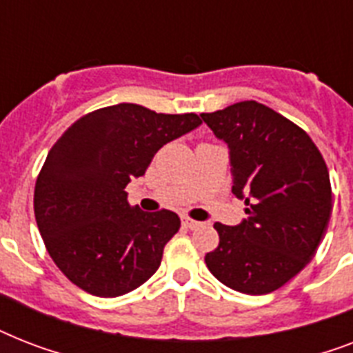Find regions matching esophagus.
Listing matches in <instances>:
<instances>
[{
	"label": "esophagus",
	"mask_w": 353,
	"mask_h": 353,
	"mask_svg": "<svg viewBox=\"0 0 353 353\" xmlns=\"http://www.w3.org/2000/svg\"><path fill=\"white\" fill-rule=\"evenodd\" d=\"M181 221H183V225L187 227V229H198V227L201 225V223H199V221L190 220V218H187V216H183Z\"/></svg>",
	"instance_id": "esophagus-1"
}]
</instances>
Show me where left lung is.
I'll list each match as a JSON object with an SVG mask.
<instances>
[{"label": "left lung", "instance_id": "8db88e82", "mask_svg": "<svg viewBox=\"0 0 353 353\" xmlns=\"http://www.w3.org/2000/svg\"><path fill=\"white\" fill-rule=\"evenodd\" d=\"M201 119L227 144L232 194L247 205L238 225L214 223L220 245L205 263L231 290L271 293L301 273L323 241L332 214L326 163L304 130L254 101Z\"/></svg>", "mask_w": 353, "mask_h": 353}]
</instances>
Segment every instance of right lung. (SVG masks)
Wrapping results in <instances>:
<instances>
[{
	"mask_svg": "<svg viewBox=\"0 0 353 353\" xmlns=\"http://www.w3.org/2000/svg\"><path fill=\"white\" fill-rule=\"evenodd\" d=\"M201 124L196 113L165 115L115 104L69 126L36 179L34 216L58 269L97 296L137 290L157 271L181 227L172 210L143 212L124 190L157 150Z\"/></svg>",
	"mask_w": 353,
	"mask_h": 353,
	"instance_id": "add662e5",
	"label": "right lung"
}]
</instances>
